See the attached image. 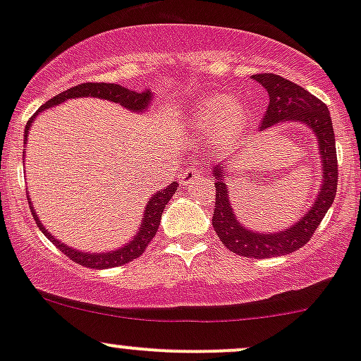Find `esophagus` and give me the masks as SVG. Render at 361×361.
<instances>
[{"label": "esophagus", "instance_id": "34e87169", "mask_svg": "<svg viewBox=\"0 0 361 361\" xmlns=\"http://www.w3.org/2000/svg\"><path fill=\"white\" fill-rule=\"evenodd\" d=\"M200 173H201L200 166L191 165V166H189V169H185L184 172L180 173V184L188 185L189 182H192L195 179H197V177H200Z\"/></svg>", "mask_w": 361, "mask_h": 361}]
</instances>
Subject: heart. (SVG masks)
Wrapping results in <instances>:
<instances>
[{"mask_svg": "<svg viewBox=\"0 0 361 361\" xmlns=\"http://www.w3.org/2000/svg\"><path fill=\"white\" fill-rule=\"evenodd\" d=\"M246 122V108L238 99H226L224 96H212L192 108L191 123L196 129L213 127L216 137H228L235 134Z\"/></svg>", "mask_w": 361, "mask_h": 361, "instance_id": "heart-1", "label": "heart"}]
</instances>
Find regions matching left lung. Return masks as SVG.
<instances>
[{
    "mask_svg": "<svg viewBox=\"0 0 361 361\" xmlns=\"http://www.w3.org/2000/svg\"><path fill=\"white\" fill-rule=\"evenodd\" d=\"M253 79L267 89L270 98L259 130H265L281 122L305 123L313 130L319 141V153L322 158V185L315 203L294 226L274 232V234L250 231L235 219L226 184L227 164L222 161L213 166L215 210H213L212 224L216 235L232 253L246 258H270L289 255L303 247L312 239L313 232L317 231L322 219L331 208L337 191L336 139L331 114L319 98L275 73H257Z\"/></svg>",
    "mask_w": 361,
    "mask_h": 361,
    "instance_id": "1",
    "label": "left lung"
}]
</instances>
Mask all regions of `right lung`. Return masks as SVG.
<instances>
[{
	"label": "right lung",
	"mask_w": 361,
	"mask_h": 361,
	"mask_svg": "<svg viewBox=\"0 0 361 361\" xmlns=\"http://www.w3.org/2000/svg\"><path fill=\"white\" fill-rule=\"evenodd\" d=\"M84 96H91V98H99V99H106V102L118 103L130 111H146L151 102V92H135L127 87H122L120 84H106V82L79 84V86L67 89V91L60 92V94L55 96V98L49 99L48 103L42 104L39 110L30 117L29 122H27L25 133H24L25 142H27V135H29L30 126H32L34 118L37 117V114H41V111L48 110V108L51 106H56V104L67 102V99L84 98ZM176 191H177V182H172V184L166 185L165 189H161V191H158L157 195L151 196L148 204H146L145 219H142L137 234L134 235L133 241H129L126 246L120 247V250L108 251V253L106 251H104V253H84V251L73 250V247L67 246V244H63L61 241H58V239L53 238V234H49L48 228H44V226L41 224L39 216L36 215V210L32 208V204H30V212H32L34 220H36V224L39 226L42 234H44L49 241H53V244H55L65 257H68L72 262L79 263V265L87 267V269L103 270V269H111V267L126 265V263L133 262V259L141 257V255L145 253V250L148 247L151 239H153L154 234H157L158 226H160V220H161V213L165 210V204L169 203L170 197L176 195Z\"/></svg>",
	"instance_id": "right-lung-1"
}]
</instances>
